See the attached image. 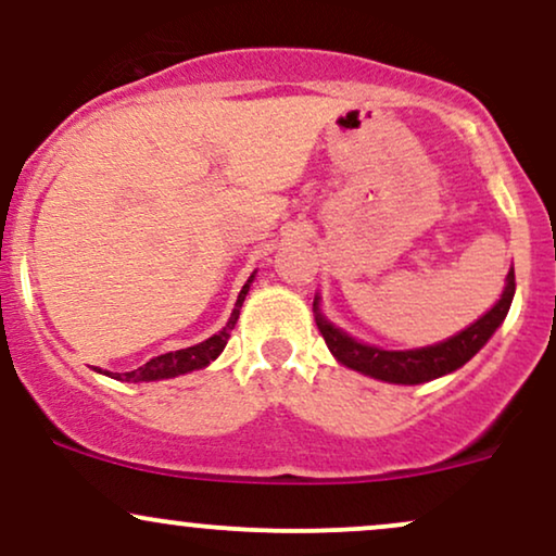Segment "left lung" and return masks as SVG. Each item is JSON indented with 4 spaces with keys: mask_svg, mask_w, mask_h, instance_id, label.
<instances>
[{
    "mask_svg": "<svg viewBox=\"0 0 556 556\" xmlns=\"http://www.w3.org/2000/svg\"><path fill=\"white\" fill-rule=\"evenodd\" d=\"M515 296V270L507 273V286L505 293L492 309L486 312L484 317L476 319L471 328H466L458 336H453L445 343L429 345V349H416V351H382L375 349V345H364L349 338L345 332H341L317 312V302H315V319L317 328L323 332L325 343L332 351V356L338 362L345 364V367L362 371V375L375 377V380H384V382H397V384H419V382H429L437 380V377L450 375L468 358L476 356L481 351L492 332L500 328L502 319L507 317L510 312Z\"/></svg>",
    "mask_w": 556,
    "mask_h": 556,
    "instance_id": "1",
    "label": "left lung"
}]
</instances>
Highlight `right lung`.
<instances>
[{"mask_svg":"<svg viewBox=\"0 0 556 556\" xmlns=\"http://www.w3.org/2000/svg\"><path fill=\"white\" fill-rule=\"evenodd\" d=\"M252 278H254V276H250V280H247V283H244V289H241L239 299H237V309L231 312V317H228L226 328L220 330L218 336L207 338V341H202V343H198V345H189V349L172 351V354H161V356L150 358L148 364H142V367H137V369H132V371H124V375L116 377V380H124V382L166 380V377L187 375V371H194V369L207 367V364H211L213 358H218L220 351L226 349L228 338H231L233 325H237V319H239L241 304H244L247 291H250Z\"/></svg>","mask_w":556,"mask_h":556,"instance_id":"obj_1","label":"right lung"}]
</instances>
